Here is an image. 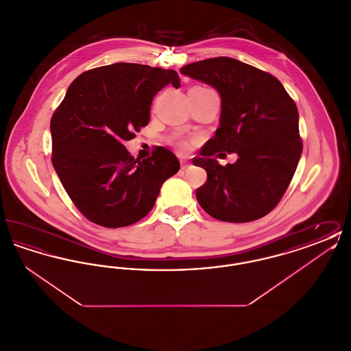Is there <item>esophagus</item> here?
<instances>
[{"label":"esophagus","mask_w":351,"mask_h":351,"mask_svg":"<svg viewBox=\"0 0 351 351\" xmlns=\"http://www.w3.org/2000/svg\"><path fill=\"white\" fill-rule=\"evenodd\" d=\"M180 166H182L183 169H185V168H188L191 166V163H189L188 160H184V159H182V160H180Z\"/></svg>","instance_id":"esophagus-1"}]
</instances>
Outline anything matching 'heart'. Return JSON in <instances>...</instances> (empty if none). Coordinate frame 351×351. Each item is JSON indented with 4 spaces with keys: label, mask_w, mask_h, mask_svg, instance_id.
Returning <instances> with one entry per match:
<instances>
[{
    "label": "heart",
    "mask_w": 351,
    "mask_h": 351,
    "mask_svg": "<svg viewBox=\"0 0 351 351\" xmlns=\"http://www.w3.org/2000/svg\"><path fill=\"white\" fill-rule=\"evenodd\" d=\"M192 89H196V90H212L208 86H193ZM169 143L176 149V150L180 151V152H188L191 150V146H192V142L185 138L183 135H179V134H175L169 138Z\"/></svg>",
    "instance_id": "1"
}]
</instances>
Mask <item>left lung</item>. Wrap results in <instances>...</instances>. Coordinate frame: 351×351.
Listing matches in <instances>:
<instances>
[{
	"instance_id": "left-lung-1",
	"label": "left lung",
	"mask_w": 351,
	"mask_h": 351,
	"mask_svg": "<svg viewBox=\"0 0 351 351\" xmlns=\"http://www.w3.org/2000/svg\"><path fill=\"white\" fill-rule=\"evenodd\" d=\"M180 72L215 86L222 100L216 135L193 159L208 175L196 189L201 208L235 223L265 217L282 200L300 160L295 101L275 76L233 58L205 59ZM222 150L238 153L237 162L221 167L213 156Z\"/></svg>"
}]
</instances>
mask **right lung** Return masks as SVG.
Listing matches in <instances>:
<instances>
[{"label":"right lung","mask_w":351,"mask_h":351,"mask_svg":"<svg viewBox=\"0 0 351 351\" xmlns=\"http://www.w3.org/2000/svg\"><path fill=\"white\" fill-rule=\"evenodd\" d=\"M176 71L135 63L93 68L77 76L51 118L52 166L84 217L104 228H122L147 216L162 184L180 163L156 146L134 159L123 143L150 121L155 95Z\"/></svg>","instance_id":"add662e5"}]
</instances>
